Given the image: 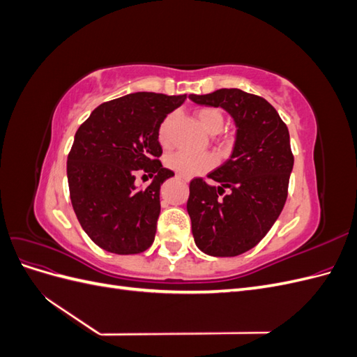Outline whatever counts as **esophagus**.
<instances>
[{"mask_svg":"<svg viewBox=\"0 0 357 357\" xmlns=\"http://www.w3.org/2000/svg\"><path fill=\"white\" fill-rule=\"evenodd\" d=\"M177 178H180V180H183V181H189V178H186V177H181V176H177Z\"/></svg>","mask_w":357,"mask_h":357,"instance_id":"1","label":"esophagus"}]
</instances>
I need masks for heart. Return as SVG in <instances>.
<instances>
[{
	"label": "heart",
	"mask_w": 357,
	"mask_h": 357,
	"mask_svg": "<svg viewBox=\"0 0 357 357\" xmlns=\"http://www.w3.org/2000/svg\"><path fill=\"white\" fill-rule=\"evenodd\" d=\"M197 117L201 126L210 134H219L225 125V116L219 109L214 107H204L197 112ZM176 114H168L158 129V142L162 147L171 144V129L174 125ZM167 167L177 172L181 177H193L211 169L215 164V159L210 153H193L188 150H178L167 158Z\"/></svg>",
	"instance_id": "1"
}]
</instances>
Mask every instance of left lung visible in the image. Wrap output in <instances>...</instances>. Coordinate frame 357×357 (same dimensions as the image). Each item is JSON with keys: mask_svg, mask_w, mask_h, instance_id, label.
Listing matches in <instances>:
<instances>
[{"mask_svg": "<svg viewBox=\"0 0 357 357\" xmlns=\"http://www.w3.org/2000/svg\"><path fill=\"white\" fill-rule=\"evenodd\" d=\"M199 105L222 107L236 126L231 158L189 185L188 213L199 250L210 256H238L271 229L287 199L294 155L286 123L262 96L241 89L189 95ZM226 188L228 196L221 195Z\"/></svg>", "mask_w": 357, "mask_h": 357, "instance_id": "8db88e82", "label": "left lung"}]
</instances>
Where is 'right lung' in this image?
Returning <instances> with one entry per match:
<instances>
[{"label": "right lung", "instance_id": "1", "mask_svg": "<svg viewBox=\"0 0 357 357\" xmlns=\"http://www.w3.org/2000/svg\"><path fill=\"white\" fill-rule=\"evenodd\" d=\"M186 95L135 92L96 107L80 125L67 159L70 198L89 238L116 255L152 245L160 213L159 190L174 172L162 167L158 129ZM144 170L154 177L135 186Z\"/></svg>", "mask_w": 357, "mask_h": 357}]
</instances>
